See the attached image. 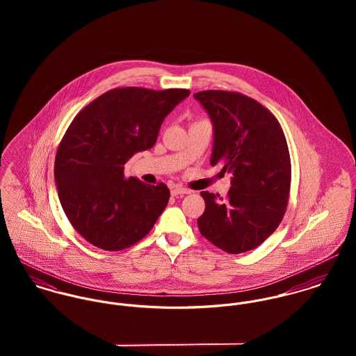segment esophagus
I'll use <instances>...</instances> for the list:
<instances>
[{"label":"esophagus","instance_id":"1","mask_svg":"<svg viewBox=\"0 0 356 356\" xmlns=\"http://www.w3.org/2000/svg\"><path fill=\"white\" fill-rule=\"evenodd\" d=\"M191 191L185 189V188H181V186H172L171 188V195L172 196H184V195H189Z\"/></svg>","mask_w":356,"mask_h":356}]
</instances>
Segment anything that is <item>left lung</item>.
<instances>
[{
    "label": "left lung",
    "mask_w": 356,
    "mask_h": 356,
    "mask_svg": "<svg viewBox=\"0 0 356 356\" xmlns=\"http://www.w3.org/2000/svg\"><path fill=\"white\" fill-rule=\"evenodd\" d=\"M213 126L211 164L232 172L226 199L202 192L205 211L197 219L202 236L227 254L259 247L281 223L291 189V156L275 116L237 92L193 95Z\"/></svg>",
    "instance_id": "1"
}]
</instances>
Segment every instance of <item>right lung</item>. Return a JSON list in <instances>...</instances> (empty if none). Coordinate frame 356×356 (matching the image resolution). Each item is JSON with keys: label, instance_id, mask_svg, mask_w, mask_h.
<instances>
[{"label": "right lung", "instance_id": "add662e5", "mask_svg": "<svg viewBox=\"0 0 356 356\" xmlns=\"http://www.w3.org/2000/svg\"><path fill=\"white\" fill-rule=\"evenodd\" d=\"M191 92L118 88L86 105L67 129L54 160L64 213L92 245L126 250L144 238L164 211L170 191L124 177V164L151 149L164 118Z\"/></svg>", "mask_w": 356, "mask_h": 356}]
</instances>
